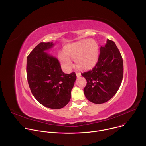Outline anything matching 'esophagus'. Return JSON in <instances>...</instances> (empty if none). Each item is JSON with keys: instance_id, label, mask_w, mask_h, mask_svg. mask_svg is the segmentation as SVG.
<instances>
[{"instance_id": "esophagus-1", "label": "esophagus", "mask_w": 146, "mask_h": 146, "mask_svg": "<svg viewBox=\"0 0 146 146\" xmlns=\"http://www.w3.org/2000/svg\"><path fill=\"white\" fill-rule=\"evenodd\" d=\"M76 76H77V77H80L81 76V73H80L76 72Z\"/></svg>"}]
</instances>
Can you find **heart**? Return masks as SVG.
Wrapping results in <instances>:
<instances>
[{
    "label": "heart",
    "instance_id": "heart-1",
    "mask_svg": "<svg viewBox=\"0 0 146 146\" xmlns=\"http://www.w3.org/2000/svg\"><path fill=\"white\" fill-rule=\"evenodd\" d=\"M98 55L99 46L96 41L94 39H85L67 46L65 52H59L58 59L66 70H69L73 65L71 58L75 60L78 69L86 70L95 65Z\"/></svg>",
    "mask_w": 146,
    "mask_h": 146
}]
</instances>
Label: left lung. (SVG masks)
I'll list each match as a JSON object with an SVG mask.
<instances>
[{
	"label": "left lung",
	"instance_id": "1",
	"mask_svg": "<svg viewBox=\"0 0 146 146\" xmlns=\"http://www.w3.org/2000/svg\"><path fill=\"white\" fill-rule=\"evenodd\" d=\"M101 47L96 65L81 75L87 80L84 92L87 99L96 103H103L112 98L122 82L123 66L121 54L113 41L108 39Z\"/></svg>",
	"mask_w": 146,
	"mask_h": 146
}]
</instances>
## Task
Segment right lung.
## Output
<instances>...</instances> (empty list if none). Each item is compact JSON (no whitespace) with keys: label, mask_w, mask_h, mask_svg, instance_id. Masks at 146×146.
Segmentation results:
<instances>
[{"label":"right lung","mask_w":146,"mask_h":146,"mask_svg":"<svg viewBox=\"0 0 146 146\" xmlns=\"http://www.w3.org/2000/svg\"><path fill=\"white\" fill-rule=\"evenodd\" d=\"M53 45L40 43L35 47L27 57V75L35 99L45 107L59 109L70 100L76 75L75 72L64 73L58 60L44 52Z\"/></svg>","instance_id":"add662e5"}]
</instances>
